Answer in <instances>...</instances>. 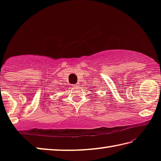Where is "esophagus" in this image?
<instances>
[{
    "instance_id": "obj_1",
    "label": "esophagus",
    "mask_w": 161,
    "mask_h": 161,
    "mask_svg": "<svg viewBox=\"0 0 161 161\" xmlns=\"http://www.w3.org/2000/svg\"><path fill=\"white\" fill-rule=\"evenodd\" d=\"M79 85H80V84H79V83H77V84H73L72 85V86L73 87H77Z\"/></svg>"
}]
</instances>
